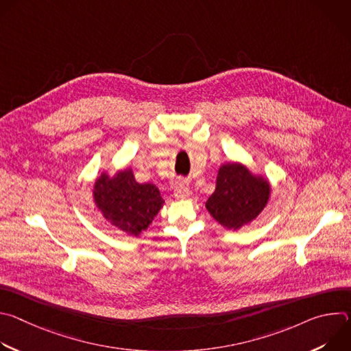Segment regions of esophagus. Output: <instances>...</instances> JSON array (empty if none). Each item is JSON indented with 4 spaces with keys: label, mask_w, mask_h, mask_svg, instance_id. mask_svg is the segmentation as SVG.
I'll return each instance as SVG.
<instances>
[{
    "label": "esophagus",
    "mask_w": 351,
    "mask_h": 351,
    "mask_svg": "<svg viewBox=\"0 0 351 351\" xmlns=\"http://www.w3.org/2000/svg\"><path fill=\"white\" fill-rule=\"evenodd\" d=\"M190 194H191L190 189H189L187 186L182 184V183H179V184L175 187V191H173V195H175L176 198H179V199H182V198H187Z\"/></svg>",
    "instance_id": "obj_1"
}]
</instances>
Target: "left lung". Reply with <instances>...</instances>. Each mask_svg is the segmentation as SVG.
<instances>
[{"mask_svg": "<svg viewBox=\"0 0 351 351\" xmlns=\"http://www.w3.org/2000/svg\"><path fill=\"white\" fill-rule=\"evenodd\" d=\"M269 191L265 179L250 173L240 164H225L219 168L215 191L206 207L222 226L236 230L264 210Z\"/></svg>", "mask_w": 351, "mask_h": 351, "instance_id": "1", "label": "left lung"}]
</instances>
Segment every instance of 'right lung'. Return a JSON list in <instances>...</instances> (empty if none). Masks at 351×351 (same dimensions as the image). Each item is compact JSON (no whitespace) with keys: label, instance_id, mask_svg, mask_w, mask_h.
<instances>
[{"label":"right lung","instance_id":"obj_1","mask_svg":"<svg viewBox=\"0 0 351 351\" xmlns=\"http://www.w3.org/2000/svg\"><path fill=\"white\" fill-rule=\"evenodd\" d=\"M94 199L103 215L121 230L138 236L161 210L164 199L156 184L136 182L130 169L95 182Z\"/></svg>","mask_w":351,"mask_h":351}]
</instances>
